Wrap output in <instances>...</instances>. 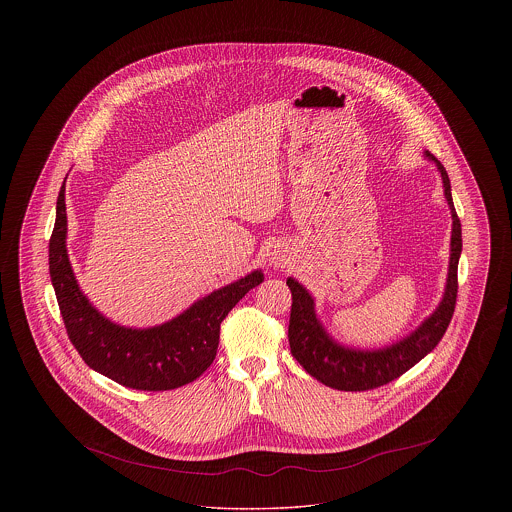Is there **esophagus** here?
<instances>
[{
    "mask_svg": "<svg viewBox=\"0 0 512 512\" xmlns=\"http://www.w3.org/2000/svg\"><path fill=\"white\" fill-rule=\"evenodd\" d=\"M286 261H288L286 255L280 253V251H272V253L268 255V265H270V267H282Z\"/></svg>",
    "mask_w": 512,
    "mask_h": 512,
    "instance_id": "1",
    "label": "esophagus"
}]
</instances>
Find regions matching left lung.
I'll list each match as a JSON object with an SVG mask.
<instances>
[{"instance_id": "left-lung-1", "label": "left lung", "mask_w": 512, "mask_h": 512, "mask_svg": "<svg viewBox=\"0 0 512 512\" xmlns=\"http://www.w3.org/2000/svg\"><path fill=\"white\" fill-rule=\"evenodd\" d=\"M424 157L438 167L443 184V195L451 211V247H449V267L447 282L441 295V301L430 317L424 318L413 332L391 345L378 349L351 347L336 340L322 324L317 315L315 297L297 282L288 278L292 290V315H290V349L297 363L303 366L313 378L328 388L341 391H365L380 388L391 380L405 374L418 361H422L443 338L457 301V267L463 251L461 220L455 213L451 182L447 171L438 159L424 151Z\"/></svg>"}]
</instances>
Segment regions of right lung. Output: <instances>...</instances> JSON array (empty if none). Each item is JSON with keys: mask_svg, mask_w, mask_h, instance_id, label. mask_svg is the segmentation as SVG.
Wrapping results in <instances>:
<instances>
[{"mask_svg": "<svg viewBox=\"0 0 512 512\" xmlns=\"http://www.w3.org/2000/svg\"><path fill=\"white\" fill-rule=\"evenodd\" d=\"M49 276L69 340L84 363L132 390L165 391L186 386L215 361L220 322L245 293L265 280L261 268L194 301L178 317L149 328L121 326L90 303L78 286L67 251L65 182L49 240Z\"/></svg>", "mask_w": 512, "mask_h": 512, "instance_id": "add662e5", "label": "right lung"}]
</instances>
